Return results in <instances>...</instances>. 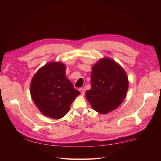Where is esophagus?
<instances>
[{"label": "esophagus", "mask_w": 161, "mask_h": 161, "mask_svg": "<svg viewBox=\"0 0 161 161\" xmlns=\"http://www.w3.org/2000/svg\"><path fill=\"white\" fill-rule=\"evenodd\" d=\"M79 91L80 92L81 95H84L85 94V89L83 88H80L79 89Z\"/></svg>", "instance_id": "obj_1"}]
</instances>
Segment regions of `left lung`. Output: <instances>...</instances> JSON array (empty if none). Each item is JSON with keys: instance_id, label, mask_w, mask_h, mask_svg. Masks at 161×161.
Segmentation results:
<instances>
[{"instance_id": "1", "label": "left lung", "mask_w": 161, "mask_h": 161, "mask_svg": "<svg viewBox=\"0 0 161 161\" xmlns=\"http://www.w3.org/2000/svg\"><path fill=\"white\" fill-rule=\"evenodd\" d=\"M128 89V79L123 68L105 58L92 67L91 88L86 91V97L92 109L106 114L121 105Z\"/></svg>"}]
</instances>
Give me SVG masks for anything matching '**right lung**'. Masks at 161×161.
<instances>
[{
  "instance_id": "1",
  "label": "right lung",
  "mask_w": 161,
  "mask_h": 161,
  "mask_svg": "<svg viewBox=\"0 0 161 161\" xmlns=\"http://www.w3.org/2000/svg\"><path fill=\"white\" fill-rule=\"evenodd\" d=\"M65 70L63 63L51 62L39 69L31 80L30 93L34 103L50 118H63L80 94L66 77Z\"/></svg>"
}]
</instances>
